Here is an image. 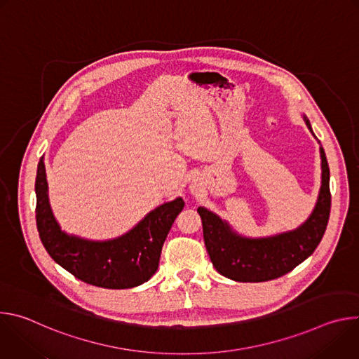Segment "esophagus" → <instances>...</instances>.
Masks as SVG:
<instances>
[{"instance_id":"obj_1","label":"esophagus","mask_w":359,"mask_h":359,"mask_svg":"<svg viewBox=\"0 0 359 359\" xmlns=\"http://www.w3.org/2000/svg\"><path fill=\"white\" fill-rule=\"evenodd\" d=\"M190 189H191V191H193V193H194V191H198V189H197V186H196V184H191V186H190Z\"/></svg>"}]
</instances>
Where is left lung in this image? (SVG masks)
Segmentation results:
<instances>
[{
  "label": "left lung",
  "instance_id": "left-lung-1",
  "mask_svg": "<svg viewBox=\"0 0 359 359\" xmlns=\"http://www.w3.org/2000/svg\"><path fill=\"white\" fill-rule=\"evenodd\" d=\"M304 121L313 132L306 116ZM320 153L323 176L317 204L311 216L292 231L264 238H248L234 233L210 210L197 209L203 223L204 244L215 269L222 276L240 283L274 280L294 270L316 251L327 230L331 210L330 168L323 147H320Z\"/></svg>",
  "mask_w": 359,
  "mask_h": 359
}]
</instances>
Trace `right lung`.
I'll return each instance as SVG.
<instances>
[{"instance_id": "1", "label": "right lung", "mask_w": 359, "mask_h": 359, "mask_svg": "<svg viewBox=\"0 0 359 359\" xmlns=\"http://www.w3.org/2000/svg\"><path fill=\"white\" fill-rule=\"evenodd\" d=\"M35 194L36 229L53 260L86 284L112 290L140 285L156 273L168 233L184 208L183 198L177 197L151 210L126 234L108 241H90L60 229L49 208L42 158L36 170Z\"/></svg>"}]
</instances>
